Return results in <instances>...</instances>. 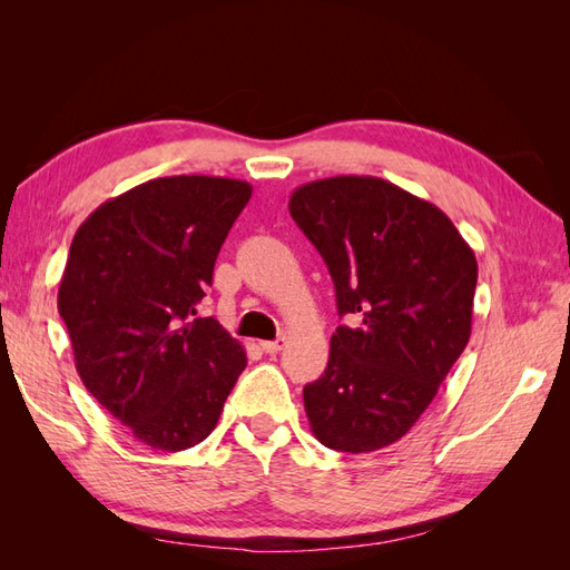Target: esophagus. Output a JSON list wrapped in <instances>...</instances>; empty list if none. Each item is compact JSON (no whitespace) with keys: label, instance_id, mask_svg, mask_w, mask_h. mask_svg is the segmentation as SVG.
Returning <instances> with one entry per match:
<instances>
[{"label":"esophagus","instance_id":"obj_1","mask_svg":"<svg viewBox=\"0 0 570 570\" xmlns=\"http://www.w3.org/2000/svg\"><path fill=\"white\" fill-rule=\"evenodd\" d=\"M283 347H285V337L271 340V342H262V350H264L266 354H278Z\"/></svg>","mask_w":570,"mask_h":570}]
</instances>
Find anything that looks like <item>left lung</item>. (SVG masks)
Wrapping results in <instances>:
<instances>
[{
	"label": "left lung",
	"mask_w": 570,
	"mask_h": 570,
	"mask_svg": "<svg viewBox=\"0 0 570 570\" xmlns=\"http://www.w3.org/2000/svg\"><path fill=\"white\" fill-rule=\"evenodd\" d=\"M289 216L335 283L337 325L304 409L321 444L364 454L404 438L471 337L478 262L435 204L371 176L297 187Z\"/></svg>",
	"instance_id": "1"
}]
</instances>
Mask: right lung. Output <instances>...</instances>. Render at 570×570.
Wrapping results in <instances>:
<instances>
[{
	"instance_id": "right-lung-1",
	"label": "right lung",
	"mask_w": 570,
	"mask_h": 570,
	"mask_svg": "<svg viewBox=\"0 0 570 570\" xmlns=\"http://www.w3.org/2000/svg\"><path fill=\"white\" fill-rule=\"evenodd\" d=\"M245 180L174 176L105 202L78 228L59 314L80 381L151 450L180 452L212 433L247 366L216 318H195Z\"/></svg>"
}]
</instances>
